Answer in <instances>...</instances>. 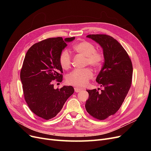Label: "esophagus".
I'll use <instances>...</instances> for the list:
<instances>
[{"label":"esophagus","mask_w":151,"mask_h":151,"mask_svg":"<svg viewBox=\"0 0 151 151\" xmlns=\"http://www.w3.org/2000/svg\"><path fill=\"white\" fill-rule=\"evenodd\" d=\"M82 90H83V89L79 88H74V91H75L76 93H79V92H80V91H82Z\"/></svg>","instance_id":"esophagus-1"}]
</instances>
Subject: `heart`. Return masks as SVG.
<instances>
[{
  "label": "heart",
  "instance_id": "b5f03b06",
  "mask_svg": "<svg viewBox=\"0 0 151 151\" xmlns=\"http://www.w3.org/2000/svg\"><path fill=\"white\" fill-rule=\"evenodd\" d=\"M73 49L77 53L83 55L86 57V65H89L94 68L101 67L104 62L103 54L96 50L94 45L87 41H82L75 44ZM59 62L63 69L67 70L71 65V57L67 50H63L60 55ZM93 73L89 68L84 69H76L68 74L67 82L68 84L77 86L83 87L88 84V81L92 78Z\"/></svg>",
  "mask_w": 151,
  "mask_h": 151
}]
</instances>
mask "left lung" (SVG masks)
<instances>
[{
    "label": "left lung",
    "mask_w": 151,
    "mask_h": 151,
    "mask_svg": "<svg viewBox=\"0 0 151 151\" xmlns=\"http://www.w3.org/2000/svg\"><path fill=\"white\" fill-rule=\"evenodd\" d=\"M86 37L103 48L104 62L96 81L104 89L101 93L99 89L86 90L89 97L85 107L90 115L103 120L115 114L124 101L131 86L133 67L125 50L111 36L89 35Z\"/></svg>",
    "instance_id": "left-lung-1"
}]
</instances>
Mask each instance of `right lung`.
I'll return each mask as SVG.
<instances>
[{
	"label": "right lung",
	"instance_id": "1",
	"mask_svg": "<svg viewBox=\"0 0 151 151\" xmlns=\"http://www.w3.org/2000/svg\"><path fill=\"white\" fill-rule=\"evenodd\" d=\"M75 37L51 38L34 44L27 52L20 78L25 101L36 115L45 120L55 116L74 93L72 86L54 89L53 82H62V67L59 57Z\"/></svg>",
	"mask_w": 151,
	"mask_h": 151
}]
</instances>
